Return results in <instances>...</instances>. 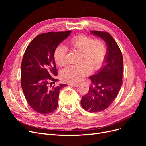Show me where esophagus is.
Listing matches in <instances>:
<instances>
[{
	"label": "esophagus",
	"mask_w": 146,
	"mask_h": 146,
	"mask_svg": "<svg viewBox=\"0 0 146 146\" xmlns=\"http://www.w3.org/2000/svg\"><path fill=\"white\" fill-rule=\"evenodd\" d=\"M70 85L74 87H78L79 86V83H72L70 84Z\"/></svg>",
	"instance_id": "obj_1"
}]
</instances>
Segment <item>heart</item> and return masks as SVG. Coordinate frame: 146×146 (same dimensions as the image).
I'll list each match as a JSON object with an SVG mask.
<instances>
[{"mask_svg": "<svg viewBox=\"0 0 146 146\" xmlns=\"http://www.w3.org/2000/svg\"><path fill=\"white\" fill-rule=\"evenodd\" d=\"M70 46L73 50L81 52L78 65H71L64 68L61 72V77L64 81L76 83L89 75L92 70H98L104 62L107 54V47L101 40L94 39L86 35H80L70 41ZM67 48L59 45L54 52V60L58 66L66 63Z\"/></svg>", "mask_w": 146, "mask_h": 146, "instance_id": "1", "label": "heart"}]
</instances>
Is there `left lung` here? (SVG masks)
I'll use <instances>...</instances> for the list:
<instances>
[{"label": "left lung", "instance_id": "1", "mask_svg": "<svg viewBox=\"0 0 146 146\" xmlns=\"http://www.w3.org/2000/svg\"><path fill=\"white\" fill-rule=\"evenodd\" d=\"M90 33L102 39L107 46L105 65L90 77L92 85L80 102L84 110L95 113L107 108L120 91L122 83L123 58L120 48L110 33L100 31H91Z\"/></svg>", "mask_w": 146, "mask_h": 146}]
</instances>
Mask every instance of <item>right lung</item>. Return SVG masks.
<instances>
[{
  "mask_svg": "<svg viewBox=\"0 0 146 146\" xmlns=\"http://www.w3.org/2000/svg\"><path fill=\"white\" fill-rule=\"evenodd\" d=\"M70 33L71 31L40 34L26 48L21 64V86L29 105L38 113L47 114L55 111L60 90L67 86L60 84L51 87L58 80L55 78V50Z\"/></svg>",
  "mask_w": 146,
  "mask_h": 146,
  "instance_id": "right-lung-1",
  "label": "right lung"
}]
</instances>
